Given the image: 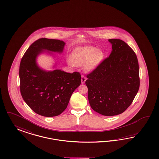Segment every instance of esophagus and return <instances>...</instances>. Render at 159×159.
I'll return each mask as SVG.
<instances>
[{
	"mask_svg": "<svg viewBox=\"0 0 159 159\" xmlns=\"http://www.w3.org/2000/svg\"><path fill=\"white\" fill-rule=\"evenodd\" d=\"M86 77H85L84 76L82 75V79H81V82H82V84H84L86 82Z\"/></svg>",
	"mask_w": 159,
	"mask_h": 159,
	"instance_id": "obj_1",
	"label": "esophagus"
}]
</instances>
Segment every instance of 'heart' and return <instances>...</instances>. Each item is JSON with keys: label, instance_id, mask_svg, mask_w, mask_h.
<instances>
[{"label": "heart", "instance_id": "obj_1", "mask_svg": "<svg viewBox=\"0 0 159 159\" xmlns=\"http://www.w3.org/2000/svg\"><path fill=\"white\" fill-rule=\"evenodd\" d=\"M104 53L93 47H80L73 49L70 57L71 63L78 66L84 65L86 70L92 71L102 61Z\"/></svg>", "mask_w": 159, "mask_h": 159}]
</instances>
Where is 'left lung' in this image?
<instances>
[{
    "label": "left lung",
    "instance_id": "1",
    "mask_svg": "<svg viewBox=\"0 0 159 159\" xmlns=\"http://www.w3.org/2000/svg\"><path fill=\"white\" fill-rule=\"evenodd\" d=\"M112 51L87 75L88 99L92 109L102 116L122 114L130 106L140 86L138 58L120 39H110Z\"/></svg>",
    "mask_w": 159,
    "mask_h": 159
}]
</instances>
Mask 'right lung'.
I'll use <instances>...</instances> for the list:
<instances>
[{"instance_id": "add662e5", "label": "right lung", "mask_w": 159, "mask_h": 159, "mask_svg": "<svg viewBox=\"0 0 159 159\" xmlns=\"http://www.w3.org/2000/svg\"><path fill=\"white\" fill-rule=\"evenodd\" d=\"M65 45L58 39H39L29 47L21 60V96L30 108L40 116L52 117L62 113L73 93L81 84L79 72L69 73L59 69L46 71L37 64L39 54L46 52L45 50L62 53Z\"/></svg>"}]
</instances>
